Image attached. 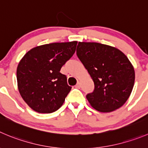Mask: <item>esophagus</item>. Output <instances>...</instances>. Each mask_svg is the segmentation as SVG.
<instances>
[{"label":"esophagus","instance_id":"1","mask_svg":"<svg viewBox=\"0 0 148 148\" xmlns=\"http://www.w3.org/2000/svg\"><path fill=\"white\" fill-rule=\"evenodd\" d=\"M76 88H80V87H81V82H77V85H76Z\"/></svg>","mask_w":148,"mask_h":148}]
</instances>
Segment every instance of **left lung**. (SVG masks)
Masks as SVG:
<instances>
[{"label":"left lung","mask_w":148,"mask_h":148,"mask_svg":"<svg viewBox=\"0 0 148 148\" xmlns=\"http://www.w3.org/2000/svg\"><path fill=\"white\" fill-rule=\"evenodd\" d=\"M77 55L94 82L86 96L91 107L110 112L122 107L134 85V69L118 49L96 42H79Z\"/></svg>","instance_id":"1"}]
</instances>
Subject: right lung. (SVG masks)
Instances as JSON below:
<instances>
[{
    "instance_id": "right-lung-1",
    "label": "right lung",
    "mask_w": 148,
    "mask_h": 148,
    "mask_svg": "<svg viewBox=\"0 0 148 148\" xmlns=\"http://www.w3.org/2000/svg\"><path fill=\"white\" fill-rule=\"evenodd\" d=\"M77 41L51 43L29 50L16 69L19 92L23 100L38 113H52L64 102L71 87L62 66L76 50Z\"/></svg>"
}]
</instances>
